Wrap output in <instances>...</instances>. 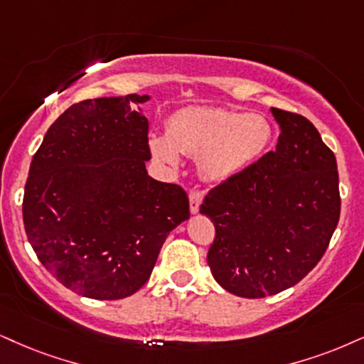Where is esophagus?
Wrapping results in <instances>:
<instances>
[{
    "instance_id": "1",
    "label": "esophagus",
    "mask_w": 364,
    "mask_h": 364,
    "mask_svg": "<svg viewBox=\"0 0 364 364\" xmlns=\"http://www.w3.org/2000/svg\"><path fill=\"white\" fill-rule=\"evenodd\" d=\"M203 192L199 191H194L191 192L189 196V203H191V213L192 214H197L199 213V208H200V203H203Z\"/></svg>"
}]
</instances>
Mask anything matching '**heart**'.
I'll use <instances>...</instances> for the list:
<instances>
[{"mask_svg":"<svg viewBox=\"0 0 364 364\" xmlns=\"http://www.w3.org/2000/svg\"><path fill=\"white\" fill-rule=\"evenodd\" d=\"M270 140V124L259 114L187 107L168 119L167 136L150 138V148L155 159L168 167L181 165L178 151L199 156L203 177L224 182L258 160Z\"/></svg>","mask_w":364,"mask_h":364,"instance_id":"heart-1","label":"heart"}]
</instances>
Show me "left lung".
Wrapping results in <instances>:
<instances>
[{
  "label": "left lung",
  "instance_id": "8db88e82",
  "mask_svg": "<svg viewBox=\"0 0 364 364\" xmlns=\"http://www.w3.org/2000/svg\"><path fill=\"white\" fill-rule=\"evenodd\" d=\"M277 148L205 196L216 228L213 277L237 297L262 299L299 284L319 263L341 213L336 156L304 116L272 107Z\"/></svg>",
  "mask_w": 364,
  "mask_h": 364
}]
</instances>
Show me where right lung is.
<instances>
[{"instance_id":"obj_1","label":"right lung","mask_w":364,"mask_h":364,"mask_svg":"<svg viewBox=\"0 0 364 364\" xmlns=\"http://www.w3.org/2000/svg\"><path fill=\"white\" fill-rule=\"evenodd\" d=\"M143 94L80 101L30 164L23 224L53 277L82 297L118 300L151 275L168 232L191 216L181 186L151 178Z\"/></svg>"}]
</instances>
